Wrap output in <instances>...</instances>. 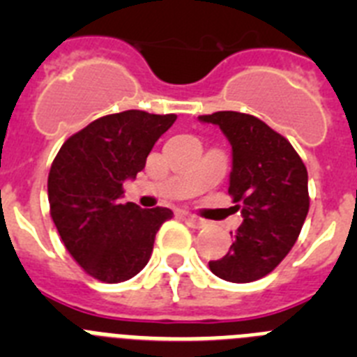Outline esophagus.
I'll list each match as a JSON object with an SVG mask.
<instances>
[{
  "instance_id": "34e87169",
  "label": "esophagus",
  "mask_w": 357,
  "mask_h": 357,
  "mask_svg": "<svg viewBox=\"0 0 357 357\" xmlns=\"http://www.w3.org/2000/svg\"><path fill=\"white\" fill-rule=\"evenodd\" d=\"M181 216L184 218L185 223H188L189 227H193V229H202V227L206 225V222H204L202 218L195 216V214L188 213V211H181Z\"/></svg>"
}]
</instances>
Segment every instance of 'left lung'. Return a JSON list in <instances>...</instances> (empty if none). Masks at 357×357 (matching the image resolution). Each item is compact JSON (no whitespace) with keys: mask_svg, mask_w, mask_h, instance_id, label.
<instances>
[{"mask_svg":"<svg viewBox=\"0 0 357 357\" xmlns=\"http://www.w3.org/2000/svg\"><path fill=\"white\" fill-rule=\"evenodd\" d=\"M198 119L218 125L232 146L229 195L243 216L229 252L209 268L229 282H252L273 272L301 234L307 169L291 143L255 116L222 110Z\"/></svg>","mask_w":357,"mask_h":357,"instance_id":"obj_1","label":"left lung"}]
</instances>
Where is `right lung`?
Returning <instances> with one entry per match:
<instances>
[{
	"label": "right lung",
	"mask_w": 357,
	"mask_h": 357,
	"mask_svg": "<svg viewBox=\"0 0 357 357\" xmlns=\"http://www.w3.org/2000/svg\"><path fill=\"white\" fill-rule=\"evenodd\" d=\"M175 114L125 110L94 119L61 146L48 175L50 214L64 247L85 273L123 282L146 266L157 230L173 213L121 204Z\"/></svg>",
	"instance_id": "1"
}]
</instances>
